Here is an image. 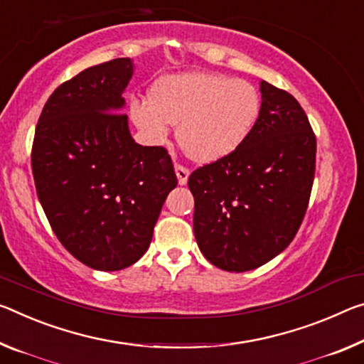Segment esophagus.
Returning a JSON list of instances; mask_svg holds the SVG:
<instances>
[{"mask_svg":"<svg viewBox=\"0 0 364 364\" xmlns=\"http://www.w3.org/2000/svg\"><path fill=\"white\" fill-rule=\"evenodd\" d=\"M175 173H176V178H178V183L181 184H186L188 183V176H189V170L186 168V166L183 165H175Z\"/></svg>","mask_w":364,"mask_h":364,"instance_id":"1","label":"esophagus"}]
</instances>
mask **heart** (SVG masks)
Segmentation results:
<instances>
[{
    "instance_id": "b5f03b06",
    "label": "heart",
    "mask_w": 364,
    "mask_h": 364,
    "mask_svg": "<svg viewBox=\"0 0 364 364\" xmlns=\"http://www.w3.org/2000/svg\"><path fill=\"white\" fill-rule=\"evenodd\" d=\"M129 113L152 142L165 141L171 124H178L184 154L198 164H210L250 137L261 113V95L247 80L225 74H171L155 82L151 100H132Z\"/></svg>"
}]
</instances>
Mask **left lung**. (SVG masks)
<instances>
[{"mask_svg": "<svg viewBox=\"0 0 364 364\" xmlns=\"http://www.w3.org/2000/svg\"><path fill=\"white\" fill-rule=\"evenodd\" d=\"M261 113L235 152L189 175L194 236L207 261L246 272L291 243L308 209L316 136L298 100L261 82Z\"/></svg>", "mask_w": 364, "mask_h": 364, "instance_id": "1", "label": "left lung"}]
</instances>
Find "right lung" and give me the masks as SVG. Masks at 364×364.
<instances>
[{
	"label": "right lung",
	"instance_id": "right-lung-1",
	"mask_svg": "<svg viewBox=\"0 0 364 364\" xmlns=\"http://www.w3.org/2000/svg\"><path fill=\"white\" fill-rule=\"evenodd\" d=\"M131 58L84 69L45 103L32 146L40 204L61 245L97 270L139 261L178 180L164 147L131 137L123 92Z\"/></svg>",
	"mask_w": 364,
	"mask_h": 364
}]
</instances>
